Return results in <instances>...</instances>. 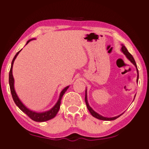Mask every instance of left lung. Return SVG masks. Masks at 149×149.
<instances>
[{
    "instance_id": "1",
    "label": "left lung",
    "mask_w": 149,
    "mask_h": 149,
    "mask_svg": "<svg viewBox=\"0 0 149 149\" xmlns=\"http://www.w3.org/2000/svg\"><path fill=\"white\" fill-rule=\"evenodd\" d=\"M121 51H123V53L124 54V55H126L127 58H128L129 61H130L131 63L132 64H134V65H135V66H136V69H137V81H138V79H139V72H138V69H137V64L136 63V61H135V60H134L133 56H132L131 54L128 52V51L127 50V49L126 48V47L124 46V45H122ZM85 103H86V107H87V109H88L89 112L91 113V114L93 115L94 117H95L96 118H98V119H100V120H115L116 118H117L118 117H119L121 115H123V114H121L120 115L117 116V117H111V118H107V117H103V116L99 115L98 113H97L96 112L94 111L90 107V105H89L88 103V100H87V96H86V90L85 91Z\"/></svg>"
}]
</instances>
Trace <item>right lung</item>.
Instances as JSON below:
<instances>
[{"label": "right lung", "instance_id": "obj_1", "mask_svg": "<svg viewBox=\"0 0 149 149\" xmlns=\"http://www.w3.org/2000/svg\"><path fill=\"white\" fill-rule=\"evenodd\" d=\"M32 40L34 39H31L29 40V41L26 42V44L31 41ZM21 49L18 51V52L16 53V55H15L14 57L13 58V61L12 62V65H11V68L10 70V73H9V84H10V91H11V94H12V98L13 101H14L15 104L17 105V106L19 108V109L22 111L23 112L25 113L26 115H27L28 117L31 118L32 120H33L34 121L36 122H44V121H47L51 119V118H54L56 116V113H58L59 109H60V105H61V101L62 100V97L63 96L64 94L65 93V92L67 91V89L69 88V86H66V87L64 88L63 91H61V93L60 94V96H59V98L57 102L56 103V104L54 105V107L53 108H51L50 110L47 111L45 112H42V113H36L35 111H31L27 107L25 106L22 102H21L19 98H18V96L16 94L15 89H14V79H13V74H12V68H13V62H14L15 59L17 57V56L18 55V54L19 53Z\"/></svg>", "mask_w": 149, "mask_h": 149}]
</instances>
